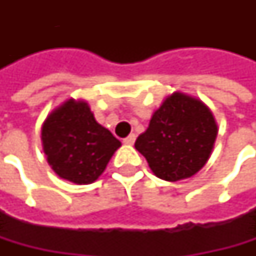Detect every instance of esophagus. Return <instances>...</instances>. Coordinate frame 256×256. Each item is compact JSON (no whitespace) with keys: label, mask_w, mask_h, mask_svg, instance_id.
<instances>
[{"label":"esophagus","mask_w":256,"mask_h":256,"mask_svg":"<svg viewBox=\"0 0 256 256\" xmlns=\"http://www.w3.org/2000/svg\"><path fill=\"white\" fill-rule=\"evenodd\" d=\"M135 140H136V135L135 134H130L126 138H124V142L126 144V145H132L135 142Z\"/></svg>","instance_id":"1"}]
</instances>
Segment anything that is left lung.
I'll return each instance as SVG.
<instances>
[{"label": "left lung", "mask_w": 256, "mask_h": 256, "mask_svg": "<svg viewBox=\"0 0 256 256\" xmlns=\"http://www.w3.org/2000/svg\"><path fill=\"white\" fill-rule=\"evenodd\" d=\"M211 111L198 100L175 92L154 112L135 148L161 180L180 181L201 170L216 138Z\"/></svg>", "instance_id": "left-lung-1"}]
</instances>
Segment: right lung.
Here are the masks:
<instances>
[{"label": "right lung", "mask_w": 256, "mask_h": 256, "mask_svg": "<svg viewBox=\"0 0 256 256\" xmlns=\"http://www.w3.org/2000/svg\"><path fill=\"white\" fill-rule=\"evenodd\" d=\"M48 164L61 178L91 184L106 168L121 142L95 121L88 104L70 100L48 115L42 125Z\"/></svg>", "instance_id": "obj_1"}]
</instances>
